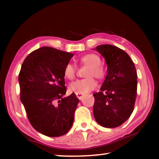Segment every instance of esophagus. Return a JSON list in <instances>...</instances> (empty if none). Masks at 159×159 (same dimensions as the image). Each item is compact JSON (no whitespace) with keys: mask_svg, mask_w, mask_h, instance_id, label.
<instances>
[{"mask_svg":"<svg viewBox=\"0 0 159 159\" xmlns=\"http://www.w3.org/2000/svg\"><path fill=\"white\" fill-rule=\"evenodd\" d=\"M76 95L78 98V99H81L83 98V96H84V95H83V94H80V93H76Z\"/></svg>","mask_w":159,"mask_h":159,"instance_id":"esophagus-1","label":"esophagus"}]
</instances>
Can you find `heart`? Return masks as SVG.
I'll return each mask as SVG.
<instances>
[{
	"label": "heart",
	"mask_w": 159,
	"mask_h": 159,
	"mask_svg": "<svg viewBox=\"0 0 159 159\" xmlns=\"http://www.w3.org/2000/svg\"><path fill=\"white\" fill-rule=\"evenodd\" d=\"M80 63L90 66L86 76L89 77L85 79L77 80L69 85V89L71 93H80L85 95L95 90L97 87V82L93 78L102 79L104 76V71L101 65L100 57L95 54H88L80 58ZM64 76L69 80H72L76 76V68L71 64H67L64 67Z\"/></svg>",
	"instance_id": "obj_1"
}]
</instances>
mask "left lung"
<instances>
[{
  "mask_svg": "<svg viewBox=\"0 0 159 159\" xmlns=\"http://www.w3.org/2000/svg\"><path fill=\"white\" fill-rule=\"evenodd\" d=\"M95 50L105 60L107 74L100 91L93 94L94 117L104 128H116L133 111L138 86L136 69L130 56L119 48L105 44Z\"/></svg>",
  "mask_w": 159,
  "mask_h": 159,
  "instance_id": "obj_1",
  "label": "left lung"
}]
</instances>
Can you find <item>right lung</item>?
Segmentation results:
<instances>
[{
	"label": "right lung",
	"instance_id": "add662e5",
	"mask_svg": "<svg viewBox=\"0 0 159 159\" xmlns=\"http://www.w3.org/2000/svg\"><path fill=\"white\" fill-rule=\"evenodd\" d=\"M73 53L42 47L26 57L19 74L20 100L35 130L48 137L64 135L71 128L79 99L66 92L64 67Z\"/></svg>",
	"mask_w": 159,
	"mask_h": 159
}]
</instances>
